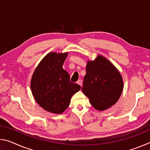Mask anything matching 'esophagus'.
I'll return each mask as SVG.
<instances>
[{
  "mask_svg": "<svg viewBox=\"0 0 150 150\" xmlns=\"http://www.w3.org/2000/svg\"><path fill=\"white\" fill-rule=\"evenodd\" d=\"M77 83L78 85H79L81 86V87H82V84H83V83H82V81H81V79H79V80L77 81Z\"/></svg>",
  "mask_w": 150,
  "mask_h": 150,
  "instance_id": "esophagus-1",
  "label": "esophagus"
}]
</instances>
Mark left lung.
Listing matches in <instances>:
<instances>
[{"mask_svg": "<svg viewBox=\"0 0 150 150\" xmlns=\"http://www.w3.org/2000/svg\"><path fill=\"white\" fill-rule=\"evenodd\" d=\"M123 83L118 70L103 55L87 62L82 91L96 110H105L116 104L122 93Z\"/></svg>", "mask_w": 150, "mask_h": 150, "instance_id": "obj_1", "label": "left lung"}]
</instances>
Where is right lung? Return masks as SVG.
<instances>
[{
    "mask_svg": "<svg viewBox=\"0 0 150 150\" xmlns=\"http://www.w3.org/2000/svg\"><path fill=\"white\" fill-rule=\"evenodd\" d=\"M68 52H50L43 58L33 73L30 88L36 103L47 112L62 114L69 106L71 98L81 86L70 81L63 69Z\"/></svg>",
    "mask_w": 150,
    "mask_h": 150,
    "instance_id": "right-lung-1",
    "label": "right lung"
}]
</instances>
